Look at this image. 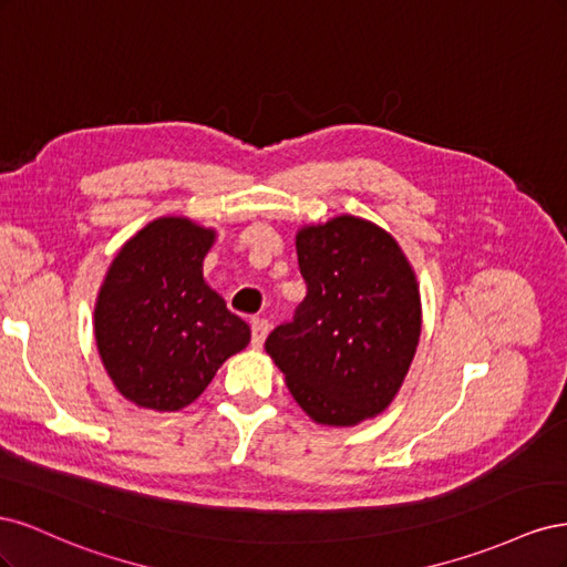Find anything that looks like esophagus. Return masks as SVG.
I'll list each match as a JSON object with an SVG mask.
<instances>
[{"label":"esophagus","instance_id":"obj_1","mask_svg":"<svg viewBox=\"0 0 567 567\" xmlns=\"http://www.w3.org/2000/svg\"><path fill=\"white\" fill-rule=\"evenodd\" d=\"M269 329H271V323H269L267 319L255 317V319L250 321V331H252V348H262V346H265V338H267Z\"/></svg>","mask_w":567,"mask_h":567}]
</instances>
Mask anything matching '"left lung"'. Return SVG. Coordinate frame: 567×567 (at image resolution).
Masks as SVG:
<instances>
[{
	"mask_svg": "<svg viewBox=\"0 0 567 567\" xmlns=\"http://www.w3.org/2000/svg\"><path fill=\"white\" fill-rule=\"evenodd\" d=\"M296 248L307 296L265 350L307 416L357 425L388 409L416 354V274L385 229L352 215L302 227Z\"/></svg>",
	"mask_w": 567,
	"mask_h": 567,
	"instance_id": "1",
	"label": "left lung"
}]
</instances>
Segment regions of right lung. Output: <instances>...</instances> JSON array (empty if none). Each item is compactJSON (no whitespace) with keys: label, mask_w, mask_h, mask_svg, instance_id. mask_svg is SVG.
Segmentation results:
<instances>
[{"label":"right lung","mask_w":567,"mask_h":567,"mask_svg":"<svg viewBox=\"0 0 567 567\" xmlns=\"http://www.w3.org/2000/svg\"><path fill=\"white\" fill-rule=\"evenodd\" d=\"M215 229L161 217L120 248L101 284L94 336L113 385L153 411H177L250 342V326L203 279Z\"/></svg>","instance_id":"obj_1"}]
</instances>
